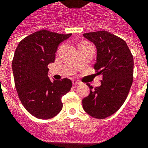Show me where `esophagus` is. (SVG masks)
<instances>
[{"label":"esophagus","instance_id":"34e87169","mask_svg":"<svg viewBox=\"0 0 148 148\" xmlns=\"http://www.w3.org/2000/svg\"><path fill=\"white\" fill-rule=\"evenodd\" d=\"M72 84L74 85V86H76V85H79V84H80V82L78 81V80H77V79H73Z\"/></svg>","mask_w":148,"mask_h":148}]
</instances>
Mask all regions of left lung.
<instances>
[{"label":"left lung","mask_w":148,"mask_h":148,"mask_svg":"<svg viewBox=\"0 0 148 148\" xmlns=\"http://www.w3.org/2000/svg\"><path fill=\"white\" fill-rule=\"evenodd\" d=\"M95 45L94 68L102 75L100 86L87 84L90 93L83 99V108L90 116L103 119L116 112L125 101L133 79V56L122 38L106 31L83 34Z\"/></svg>","instance_id":"8db88e82"}]
</instances>
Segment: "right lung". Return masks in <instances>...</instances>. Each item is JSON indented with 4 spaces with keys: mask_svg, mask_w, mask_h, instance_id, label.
Wrapping results in <instances>:
<instances>
[{
    "mask_svg": "<svg viewBox=\"0 0 148 148\" xmlns=\"http://www.w3.org/2000/svg\"><path fill=\"white\" fill-rule=\"evenodd\" d=\"M69 34L42 29L25 37L15 51L12 69L15 88L21 102L37 119H49L62 110V97L70 91L68 78L51 81L47 65L54 62L59 45Z\"/></svg>",
    "mask_w": 148,
    "mask_h": 148,
    "instance_id": "obj_1",
    "label": "right lung"
}]
</instances>
